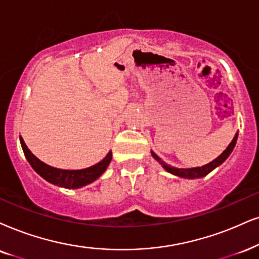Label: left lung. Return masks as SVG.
<instances>
[{
	"label": "left lung",
	"mask_w": 259,
	"mask_h": 259,
	"mask_svg": "<svg viewBox=\"0 0 259 259\" xmlns=\"http://www.w3.org/2000/svg\"><path fill=\"white\" fill-rule=\"evenodd\" d=\"M237 139H238V134H235L233 141H232V142L230 143V146H228L227 148H226L225 152L222 153L221 155L219 156V158L215 159L214 161L209 162V163H207V165L202 166V167H195V168H176V167H172V166L166 165L165 162L160 160V158H159L158 155H156L155 153L152 152V155H153L154 158H155L156 160H158V161H160V163H161V165L163 166V168H165L166 171L169 172V173H172V175L178 176V177H182V178H188V179L201 178V177H204V176H207L208 173H210V172L212 171V169L217 168L218 166H220L221 163L224 162L225 160L228 158V156H230V154L232 153V150H233V148H234L235 143H237Z\"/></svg>",
	"instance_id": "1"
}]
</instances>
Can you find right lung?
Instances as JSON below:
<instances>
[{
	"mask_svg": "<svg viewBox=\"0 0 259 259\" xmlns=\"http://www.w3.org/2000/svg\"><path fill=\"white\" fill-rule=\"evenodd\" d=\"M20 143L24 150L26 159L32 166V168L38 173L39 176L42 177L45 181H48L51 184L62 186V188L67 189H78L81 186H84L90 183L94 182L96 179L103 175L106 171L107 166L111 162L112 159V152H109V154L98 162L97 165L91 166V167L84 169H76V171H69V169H60L51 167V166L47 165V163L41 162L40 160L35 158V156L29 152L27 146L25 145L24 140L20 136Z\"/></svg>",
	"mask_w": 259,
	"mask_h": 259,
	"instance_id": "add662e5",
	"label": "right lung"
}]
</instances>
